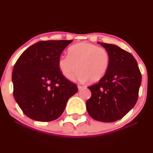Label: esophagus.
Here are the masks:
<instances>
[{"label":"esophagus","mask_w":153,"mask_h":153,"mask_svg":"<svg viewBox=\"0 0 153 153\" xmlns=\"http://www.w3.org/2000/svg\"><path fill=\"white\" fill-rule=\"evenodd\" d=\"M78 88L79 90H82V89L84 88V86H82V85H78Z\"/></svg>","instance_id":"1"}]
</instances>
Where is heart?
Wrapping results in <instances>:
<instances>
[{"instance_id":"b5f03b06","label":"heart","mask_w":153,"mask_h":153,"mask_svg":"<svg viewBox=\"0 0 153 153\" xmlns=\"http://www.w3.org/2000/svg\"><path fill=\"white\" fill-rule=\"evenodd\" d=\"M110 64L108 50L102 47L91 43H78L68 48V55L58 58L57 65L60 73L65 78L79 81L97 82L104 76Z\"/></svg>"}]
</instances>
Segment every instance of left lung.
I'll return each instance as SVG.
<instances>
[{"label":"left lung","mask_w":153,"mask_h":153,"mask_svg":"<svg viewBox=\"0 0 153 153\" xmlns=\"http://www.w3.org/2000/svg\"><path fill=\"white\" fill-rule=\"evenodd\" d=\"M100 45L108 50L110 64L99 82L88 87L91 97L86 108L93 119L112 122L123 118L137 103L142 75L131 53L114 45Z\"/></svg>","instance_id":"obj_1"}]
</instances>
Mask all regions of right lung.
Instances as JSON below:
<instances>
[{
	"mask_svg": "<svg viewBox=\"0 0 153 153\" xmlns=\"http://www.w3.org/2000/svg\"><path fill=\"white\" fill-rule=\"evenodd\" d=\"M73 40L41 41L26 49L12 73L13 96L24 114L39 122L59 118L76 84L59 71L57 60Z\"/></svg>",
	"mask_w": 153,
	"mask_h": 153,
	"instance_id": "right-lung-1",
	"label": "right lung"
}]
</instances>
